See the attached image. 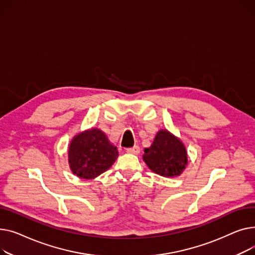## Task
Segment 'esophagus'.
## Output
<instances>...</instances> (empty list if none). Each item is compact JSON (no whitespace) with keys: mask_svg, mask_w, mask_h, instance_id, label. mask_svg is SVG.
<instances>
[{"mask_svg":"<svg viewBox=\"0 0 255 255\" xmlns=\"http://www.w3.org/2000/svg\"><path fill=\"white\" fill-rule=\"evenodd\" d=\"M128 153H131V154H139L140 153V147L138 145H134L131 148H128L127 149Z\"/></svg>","mask_w":255,"mask_h":255,"instance_id":"obj_1","label":"esophagus"}]
</instances>
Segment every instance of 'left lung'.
<instances>
[{
  "label": "left lung",
  "mask_w": 255,
  "mask_h": 255,
  "mask_svg": "<svg viewBox=\"0 0 255 255\" xmlns=\"http://www.w3.org/2000/svg\"><path fill=\"white\" fill-rule=\"evenodd\" d=\"M143 160L153 173L174 178L180 176L187 166V150L174 133L159 129L151 146L144 149Z\"/></svg>",
  "instance_id": "1"
}]
</instances>
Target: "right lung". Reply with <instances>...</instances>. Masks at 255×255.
Masks as SVG:
<instances>
[{
	"mask_svg": "<svg viewBox=\"0 0 255 255\" xmlns=\"http://www.w3.org/2000/svg\"><path fill=\"white\" fill-rule=\"evenodd\" d=\"M117 148L103 130L97 128L83 130L72 139L68 149L69 166L74 175L95 179L106 172L118 157Z\"/></svg>",
	"mask_w": 255,
	"mask_h": 255,
	"instance_id": "1",
	"label": "right lung"
}]
</instances>
